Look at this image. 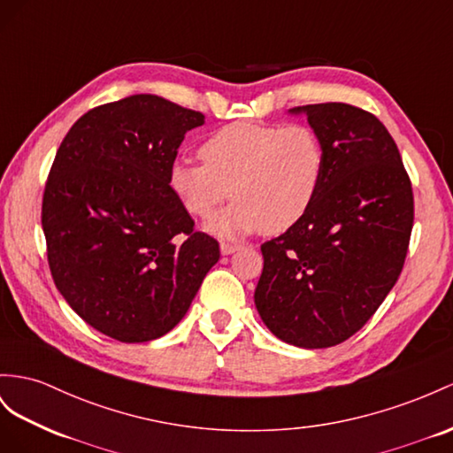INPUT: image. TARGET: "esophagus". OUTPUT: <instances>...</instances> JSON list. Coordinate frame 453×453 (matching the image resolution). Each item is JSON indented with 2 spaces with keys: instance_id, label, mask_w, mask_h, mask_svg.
Wrapping results in <instances>:
<instances>
[{
  "instance_id": "34e87169",
  "label": "esophagus",
  "mask_w": 453,
  "mask_h": 453,
  "mask_svg": "<svg viewBox=\"0 0 453 453\" xmlns=\"http://www.w3.org/2000/svg\"><path fill=\"white\" fill-rule=\"evenodd\" d=\"M239 249H241L239 245H231V242H222V245H219V252H222L224 257H227V254H234Z\"/></svg>"
}]
</instances>
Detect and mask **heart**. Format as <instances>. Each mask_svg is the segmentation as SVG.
Here are the masks:
<instances>
[{
	"label": "heart",
	"instance_id": "1",
	"mask_svg": "<svg viewBox=\"0 0 453 453\" xmlns=\"http://www.w3.org/2000/svg\"><path fill=\"white\" fill-rule=\"evenodd\" d=\"M199 153L203 162L180 158L170 166V191L199 219L231 195L235 203L206 224L226 239L296 226L316 201L327 160L318 132L303 124L234 122L208 135Z\"/></svg>",
	"mask_w": 453,
	"mask_h": 453
}]
</instances>
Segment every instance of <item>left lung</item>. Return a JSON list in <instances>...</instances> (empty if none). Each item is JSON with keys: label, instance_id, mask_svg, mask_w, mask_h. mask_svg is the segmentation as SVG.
I'll return each instance as SVG.
<instances>
[{"label": "left lung", "instance_id": "obj_1", "mask_svg": "<svg viewBox=\"0 0 453 453\" xmlns=\"http://www.w3.org/2000/svg\"><path fill=\"white\" fill-rule=\"evenodd\" d=\"M306 114L326 147V173L308 214L262 245L254 291L277 339L329 348L350 339L398 281L413 227L411 181L382 122L346 103Z\"/></svg>", "mask_w": 453, "mask_h": 453}]
</instances>
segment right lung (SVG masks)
<instances>
[{"instance_id":"1","label":"right lung","mask_w":453,"mask_h":453,"mask_svg":"<svg viewBox=\"0 0 453 453\" xmlns=\"http://www.w3.org/2000/svg\"><path fill=\"white\" fill-rule=\"evenodd\" d=\"M203 124L139 94L80 116L57 150L42 204L50 270L68 306L114 341L172 331L219 258L168 185L185 134Z\"/></svg>"}]
</instances>
